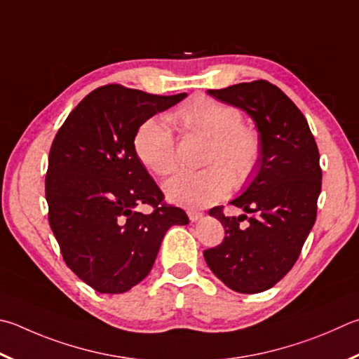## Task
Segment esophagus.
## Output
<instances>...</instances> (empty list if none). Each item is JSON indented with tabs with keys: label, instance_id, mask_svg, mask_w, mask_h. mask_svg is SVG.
<instances>
[{
	"label": "esophagus",
	"instance_id": "esophagus-1",
	"mask_svg": "<svg viewBox=\"0 0 359 359\" xmlns=\"http://www.w3.org/2000/svg\"><path fill=\"white\" fill-rule=\"evenodd\" d=\"M188 218H190V221H198L202 218V213L198 212V210H188Z\"/></svg>",
	"mask_w": 359,
	"mask_h": 359
}]
</instances>
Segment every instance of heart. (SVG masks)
I'll list each match as a JSON object with an SVG mask.
<instances>
[{"label":"heart","mask_w":359,"mask_h":359,"mask_svg":"<svg viewBox=\"0 0 359 359\" xmlns=\"http://www.w3.org/2000/svg\"><path fill=\"white\" fill-rule=\"evenodd\" d=\"M172 121L184 133L210 138L202 157L207 168L182 171L166 182L165 191L175 204L190 208L212 205L229 193L232 184L242 188L256 175L262 160V140L256 128L242 122L237 107L194 95L175 109ZM133 147L142 165L154 174L165 177L177 168V141L163 117L141 123Z\"/></svg>","instance_id":"b5f03b06"}]
</instances>
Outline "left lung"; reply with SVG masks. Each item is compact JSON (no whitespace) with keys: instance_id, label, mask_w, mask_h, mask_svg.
<instances>
[{"instance_id":"1","label":"left lung","mask_w":359,"mask_h":359,"mask_svg":"<svg viewBox=\"0 0 359 359\" xmlns=\"http://www.w3.org/2000/svg\"><path fill=\"white\" fill-rule=\"evenodd\" d=\"M207 93L252 117L262 140V160L242 196L231 201L245 215L226 217L223 205L208 212L223 224L224 238L205 250L204 257L229 289L259 293L292 270L316 223L320 155L303 113L270 81L238 83Z\"/></svg>"}]
</instances>
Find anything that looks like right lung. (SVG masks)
Returning a JSON list of instances; mask_svg holds the SVG:
<instances>
[{
    "label": "right lung",
    "mask_w": 359,
    "mask_h": 359,
    "mask_svg": "<svg viewBox=\"0 0 359 359\" xmlns=\"http://www.w3.org/2000/svg\"><path fill=\"white\" fill-rule=\"evenodd\" d=\"M122 84L94 89L74 108L53 140L45 175L48 221L69 269L100 293L141 283L174 224L187 213L165 194L135 152L149 117L184 100ZM151 205V214L135 210Z\"/></svg>",
    "instance_id": "obj_1"
}]
</instances>
